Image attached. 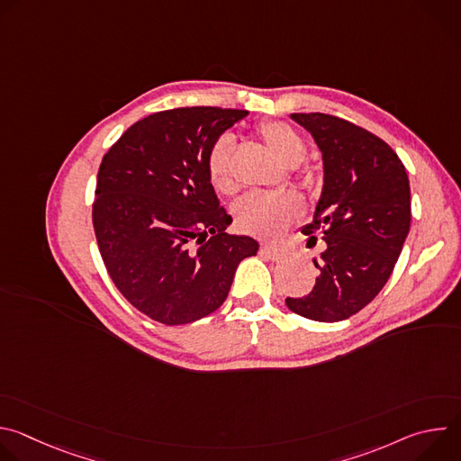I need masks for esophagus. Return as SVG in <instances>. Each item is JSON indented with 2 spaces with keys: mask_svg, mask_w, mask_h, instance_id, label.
I'll return each mask as SVG.
<instances>
[{
  "mask_svg": "<svg viewBox=\"0 0 461 461\" xmlns=\"http://www.w3.org/2000/svg\"><path fill=\"white\" fill-rule=\"evenodd\" d=\"M260 253L262 255H267L268 258H272V260H285L286 257H288V249H285V248H281V246H262L260 248Z\"/></svg>",
  "mask_w": 461,
  "mask_h": 461,
  "instance_id": "esophagus-1",
  "label": "esophagus"
}]
</instances>
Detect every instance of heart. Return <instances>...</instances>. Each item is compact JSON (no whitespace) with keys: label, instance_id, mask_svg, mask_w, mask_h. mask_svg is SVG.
<instances>
[{"label":"heart","instance_id":"heart-1","mask_svg":"<svg viewBox=\"0 0 461 461\" xmlns=\"http://www.w3.org/2000/svg\"><path fill=\"white\" fill-rule=\"evenodd\" d=\"M258 133L274 153V157L288 166H299L306 153V142L297 133L294 127L283 122H268L262 123ZM233 140L224 135L219 137L206 155V173L210 176L212 185L221 193H233L235 180L231 171L233 160ZM303 212V201L295 193L290 191H277V193H265V191H253L235 204L233 215L237 226L249 235L260 239H277L285 233V230L297 219Z\"/></svg>","mask_w":461,"mask_h":461}]
</instances>
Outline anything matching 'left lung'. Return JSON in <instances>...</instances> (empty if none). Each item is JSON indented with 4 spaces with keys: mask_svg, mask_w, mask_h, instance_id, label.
I'll use <instances>...</instances> for the list:
<instances>
[{
    "mask_svg": "<svg viewBox=\"0 0 461 461\" xmlns=\"http://www.w3.org/2000/svg\"><path fill=\"white\" fill-rule=\"evenodd\" d=\"M322 155V189L313 219L326 244L313 265V290L286 297L312 321L338 322L365 308L388 281L411 230V185L393 149L366 129L322 113H294ZM308 240V242H310Z\"/></svg>",
    "mask_w": 461,
    "mask_h": 461,
    "instance_id": "obj_1",
    "label": "left lung"
}]
</instances>
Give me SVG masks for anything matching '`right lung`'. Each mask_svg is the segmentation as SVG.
I'll use <instances>...</instances> for the list:
<instances>
[{
    "mask_svg": "<svg viewBox=\"0 0 461 461\" xmlns=\"http://www.w3.org/2000/svg\"><path fill=\"white\" fill-rule=\"evenodd\" d=\"M248 111L178 107L131 125L105 153L93 226L120 294L148 317L185 324L228 297L239 262L258 242L230 235L206 173L212 144Z\"/></svg>",
    "mask_w": 461,
    "mask_h": 461,
    "instance_id": "add662e5",
    "label": "right lung"
}]
</instances>
